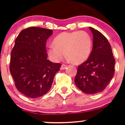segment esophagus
Returning <instances> with one entry per match:
<instances>
[{"instance_id": "1", "label": "esophagus", "mask_w": 125, "mask_h": 125, "mask_svg": "<svg viewBox=\"0 0 125 125\" xmlns=\"http://www.w3.org/2000/svg\"><path fill=\"white\" fill-rule=\"evenodd\" d=\"M66 66H66V65H65V64H62V66H61V67H60V70H65V69L66 68Z\"/></svg>"}]
</instances>
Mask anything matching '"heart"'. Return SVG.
Segmentation results:
<instances>
[{
    "instance_id": "1",
    "label": "heart",
    "mask_w": 125,
    "mask_h": 125,
    "mask_svg": "<svg viewBox=\"0 0 125 125\" xmlns=\"http://www.w3.org/2000/svg\"><path fill=\"white\" fill-rule=\"evenodd\" d=\"M54 45L48 46L47 52L54 62L63 59L65 52L74 64H80L89 57L92 50L93 40L85 31L63 32L53 40Z\"/></svg>"
}]
</instances>
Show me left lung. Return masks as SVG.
<instances>
[{
	"label": "left lung",
	"mask_w": 125,
	"mask_h": 125,
	"mask_svg": "<svg viewBox=\"0 0 125 125\" xmlns=\"http://www.w3.org/2000/svg\"><path fill=\"white\" fill-rule=\"evenodd\" d=\"M93 36V50L88 60L78 66L74 79L85 94L103 91L114 76L115 59L109 42L100 32L89 27Z\"/></svg>",
	"instance_id": "1"
}]
</instances>
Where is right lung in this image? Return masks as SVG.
Instances as JSON below:
<instances>
[{"mask_svg": "<svg viewBox=\"0 0 125 125\" xmlns=\"http://www.w3.org/2000/svg\"><path fill=\"white\" fill-rule=\"evenodd\" d=\"M52 30L40 27L23 30L15 40L10 70L17 90L27 97L36 99L51 89L61 64L47 59L46 43Z\"/></svg>", "mask_w": 125, "mask_h": 125, "instance_id": "right-lung-1", "label": "right lung"}]
</instances>
